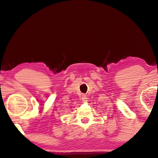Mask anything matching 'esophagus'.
<instances>
[{
    "label": "esophagus",
    "instance_id": "esophagus-1",
    "mask_svg": "<svg viewBox=\"0 0 158 158\" xmlns=\"http://www.w3.org/2000/svg\"><path fill=\"white\" fill-rule=\"evenodd\" d=\"M87 96H85V95H83L82 96V101H83V102H86L87 101Z\"/></svg>",
    "mask_w": 158,
    "mask_h": 158
}]
</instances>
